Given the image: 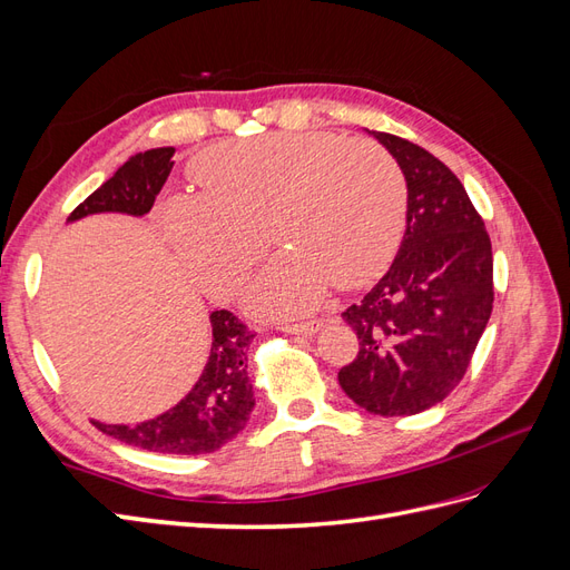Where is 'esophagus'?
<instances>
[{
    "label": "esophagus",
    "instance_id": "34e87169",
    "mask_svg": "<svg viewBox=\"0 0 570 570\" xmlns=\"http://www.w3.org/2000/svg\"><path fill=\"white\" fill-rule=\"evenodd\" d=\"M323 327V321H306V323H283L281 331L289 335H314Z\"/></svg>",
    "mask_w": 570,
    "mask_h": 570
}]
</instances>
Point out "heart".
Instances as JSON below:
<instances>
[{
    "label": "heart",
    "mask_w": 570,
    "mask_h": 570,
    "mask_svg": "<svg viewBox=\"0 0 570 570\" xmlns=\"http://www.w3.org/2000/svg\"><path fill=\"white\" fill-rule=\"evenodd\" d=\"M206 193H176L159 220L195 278L218 297L243 289L266 235L289 249L247 292L262 316H299L335 283L352 289L385 268L402 237L406 180L368 137L325 130L275 132L204 151Z\"/></svg>",
    "instance_id": "obj_1"
}]
</instances>
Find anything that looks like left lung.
<instances>
[{
  "mask_svg": "<svg viewBox=\"0 0 570 570\" xmlns=\"http://www.w3.org/2000/svg\"><path fill=\"white\" fill-rule=\"evenodd\" d=\"M406 180V233L390 271L342 318L358 354L340 387L375 416L440 404L469 368L492 314V245L461 180L404 137L371 130Z\"/></svg>",
  "mask_w": 570,
  "mask_h": 570,
  "instance_id": "obj_1",
  "label": "left lung"
}]
</instances>
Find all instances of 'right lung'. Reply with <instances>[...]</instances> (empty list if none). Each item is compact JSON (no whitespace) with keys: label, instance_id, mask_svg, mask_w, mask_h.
I'll return each mask as SVG.
<instances>
[{"label":"right lung","instance_id":"add662e5","mask_svg":"<svg viewBox=\"0 0 570 570\" xmlns=\"http://www.w3.org/2000/svg\"><path fill=\"white\" fill-rule=\"evenodd\" d=\"M174 147L135 154L99 189L78 204L68 223L92 214L145 216L174 168ZM212 352L195 387L161 416L137 425H107L97 430L147 452L159 454H212L239 435L254 409V390L247 373V350L254 340L249 327L226 308L214 312Z\"/></svg>","mask_w":570,"mask_h":570}]
</instances>
